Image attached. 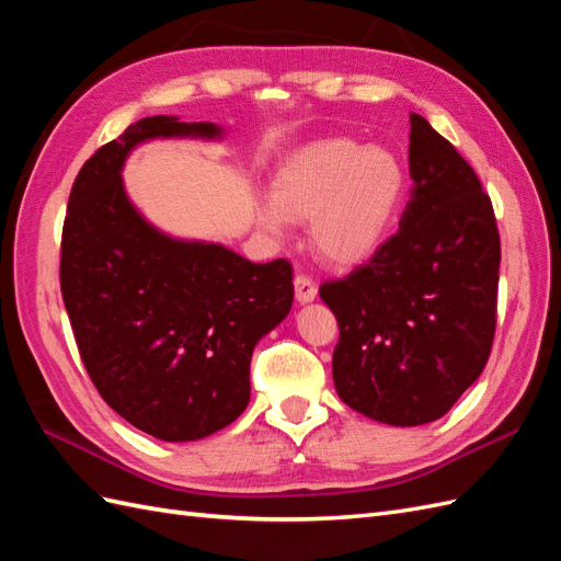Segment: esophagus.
Listing matches in <instances>:
<instances>
[{"mask_svg": "<svg viewBox=\"0 0 561 561\" xmlns=\"http://www.w3.org/2000/svg\"><path fill=\"white\" fill-rule=\"evenodd\" d=\"M294 291L298 304H310V300L318 296V286H314V282L308 275L300 272V275L294 277Z\"/></svg>", "mask_w": 561, "mask_h": 561, "instance_id": "1", "label": "esophagus"}]
</instances>
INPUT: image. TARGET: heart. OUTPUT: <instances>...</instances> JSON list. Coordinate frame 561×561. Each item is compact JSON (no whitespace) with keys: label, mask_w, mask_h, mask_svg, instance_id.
<instances>
[{"label":"heart","mask_w":561,"mask_h":561,"mask_svg":"<svg viewBox=\"0 0 561 561\" xmlns=\"http://www.w3.org/2000/svg\"><path fill=\"white\" fill-rule=\"evenodd\" d=\"M405 165L383 147L324 139L300 149L275 182L263 220H310V241L324 261L360 263L389 232L405 196Z\"/></svg>","instance_id":"1"}]
</instances>
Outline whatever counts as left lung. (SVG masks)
<instances>
[{"mask_svg": "<svg viewBox=\"0 0 561 561\" xmlns=\"http://www.w3.org/2000/svg\"><path fill=\"white\" fill-rule=\"evenodd\" d=\"M410 175L414 190L398 232L351 275L320 286L339 322V398L393 426L443 417L479 379L497 322L491 196L417 113H410Z\"/></svg>", "mask_w": 561, "mask_h": 561, "instance_id": "8db88e82", "label": "left lung"}]
</instances>
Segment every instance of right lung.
<instances>
[{
  "label": "right lung",
  "mask_w": 561,
  "mask_h": 561,
  "mask_svg": "<svg viewBox=\"0 0 561 561\" xmlns=\"http://www.w3.org/2000/svg\"><path fill=\"white\" fill-rule=\"evenodd\" d=\"M213 123L151 116L84 161L61 234V296L108 408L161 440H196L247 410L253 346L291 310L294 270L218 243L175 241L125 196L121 168L151 137H215Z\"/></svg>",
  "instance_id": "1"
}]
</instances>
